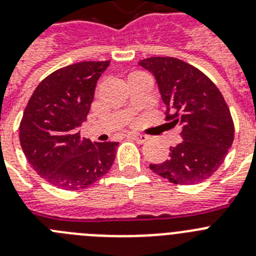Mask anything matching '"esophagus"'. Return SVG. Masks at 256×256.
Here are the masks:
<instances>
[{
	"label": "esophagus",
	"instance_id": "34e87169",
	"mask_svg": "<svg viewBox=\"0 0 256 256\" xmlns=\"http://www.w3.org/2000/svg\"><path fill=\"white\" fill-rule=\"evenodd\" d=\"M130 137L134 140V141H137L138 144H144L149 140V137L146 136V134H130Z\"/></svg>",
	"mask_w": 256,
	"mask_h": 256
}]
</instances>
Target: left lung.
I'll use <instances>...</instances> for the list:
<instances>
[{"label":"left lung","instance_id":"1","mask_svg":"<svg viewBox=\"0 0 256 256\" xmlns=\"http://www.w3.org/2000/svg\"><path fill=\"white\" fill-rule=\"evenodd\" d=\"M156 78L166 104V120L181 126V141L168 158L150 170L176 185L200 184L212 176L234 140V124L226 100L202 71L172 56L140 62Z\"/></svg>","mask_w":256,"mask_h":256}]
</instances>
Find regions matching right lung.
I'll return each mask as SVG.
<instances>
[{"label": "right lung", "instance_id": "1", "mask_svg": "<svg viewBox=\"0 0 256 256\" xmlns=\"http://www.w3.org/2000/svg\"><path fill=\"white\" fill-rule=\"evenodd\" d=\"M104 62H78L44 78L19 126L24 155L37 174L64 190L90 186L110 171L119 142H92L78 126L86 120Z\"/></svg>", "mask_w": 256, "mask_h": 256}]
</instances>
